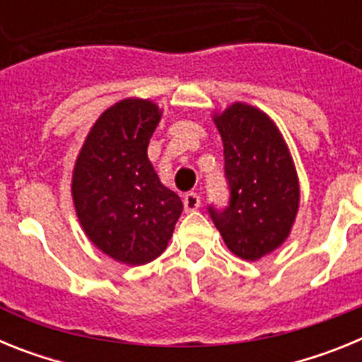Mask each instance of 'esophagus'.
Masks as SVG:
<instances>
[{"label":"esophagus","instance_id":"obj_1","mask_svg":"<svg viewBox=\"0 0 362 362\" xmlns=\"http://www.w3.org/2000/svg\"><path fill=\"white\" fill-rule=\"evenodd\" d=\"M183 204L187 212H194V210H197L201 206L199 194H196V192H188L187 196L183 197Z\"/></svg>","mask_w":362,"mask_h":362}]
</instances>
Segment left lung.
<instances>
[{"label": "left lung", "mask_w": 362, "mask_h": 362, "mask_svg": "<svg viewBox=\"0 0 362 362\" xmlns=\"http://www.w3.org/2000/svg\"><path fill=\"white\" fill-rule=\"evenodd\" d=\"M214 123L223 139L230 203L209 209L228 250L257 261L279 248L299 210V179L283 134L263 110L233 103Z\"/></svg>", "instance_id": "obj_1"}]
</instances>
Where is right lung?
<instances>
[{"mask_svg":"<svg viewBox=\"0 0 362 362\" xmlns=\"http://www.w3.org/2000/svg\"><path fill=\"white\" fill-rule=\"evenodd\" d=\"M161 114L148 99H121L98 117L74 165L79 225L103 254L130 267L165 252L183 212L146 153Z\"/></svg>","mask_w":362,"mask_h":362,"instance_id":"add662e5","label":"right lung"}]
</instances>
